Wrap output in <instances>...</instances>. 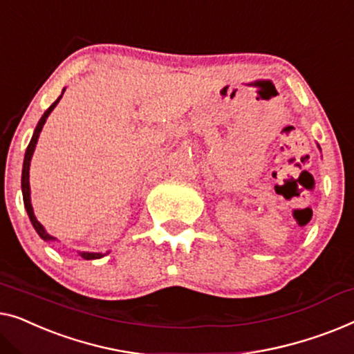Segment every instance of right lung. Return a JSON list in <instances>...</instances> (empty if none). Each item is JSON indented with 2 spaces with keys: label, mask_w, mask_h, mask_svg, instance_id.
I'll use <instances>...</instances> for the list:
<instances>
[{
  "label": "right lung",
  "mask_w": 354,
  "mask_h": 354,
  "mask_svg": "<svg viewBox=\"0 0 354 354\" xmlns=\"http://www.w3.org/2000/svg\"><path fill=\"white\" fill-rule=\"evenodd\" d=\"M61 97H62V96H59V97L56 99V101L53 102V106L49 107L48 111L43 113V117L39 118L38 125H37V128H35V133H33V136H32V141H30L28 147H27L26 157H24V168H22V194H24V205H26V208H27L28 218H30V221H32V225H33V227H35V231H37V232L39 234V237L44 239V241H54V239H56V237H53L51 234H48L46 231H44V227H43L41 225H39L38 220H37V218H35V215H33L32 202H30L28 170H30V160H32V156H33L35 146H37L38 136H39V133H41V128H43V125H44V122H46V118H48L49 113L53 112V109L57 106V102L61 101ZM80 255H82V257L84 258V260H97V258H102V257H104L102 253H88V252H82V253H80Z\"/></svg>",
  "instance_id": "add662e5"
}]
</instances>
